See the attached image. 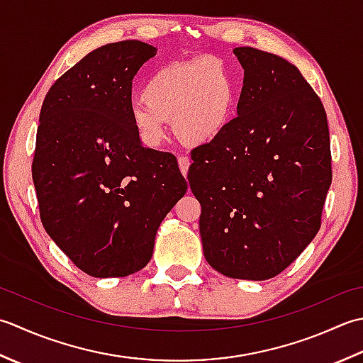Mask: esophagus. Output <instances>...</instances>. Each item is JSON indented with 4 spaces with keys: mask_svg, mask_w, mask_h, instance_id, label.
I'll return each instance as SVG.
<instances>
[{
    "mask_svg": "<svg viewBox=\"0 0 363 363\" xmlns=\"http://www.w3.org/2000/svg\"><path fill=\"white\" fill-rule=\"evenodd\" d=\"M189 166H191V161H189L188 157H179V167H180V171H182V174H183L184 177L188 175Z\"/></svg>",
    "mask_w": 363,
    "mask_h": 363,
    "instance_id": "esophagus-1",
    "label": "esophagus"
}]
</instances>
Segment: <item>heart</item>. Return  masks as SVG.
I'll return each mask as SVG.
<instances>
[{
    "mask_svg": "<svg viewBox=\"0 0 363 363\" xmlns=\"http://www.w3.org/2000/svg\"><path fill=\"white\" fill-rule=\"evenodd\" d=\"M236 81L216 57L203 56L155 70L143 89V99L130 109L140 143L158 147L172 122L177 139L188 147L214 143L232 123Z\"/></svg>",
    "mask_w": 363,
    "mask_h": 363,
    "instance_id": "obj_1",
    "label": "heart"
}]
</instances>
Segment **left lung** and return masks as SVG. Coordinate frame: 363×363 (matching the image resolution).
I'll list each match as a JSON object with an SVG mask.
<instances>
[{"label":"left lung","mask_w":363,"mask_h":363,"mask_svg":"<svg viewBox=\"0 0 363 363\" xmlns=\"http://www.w3.org/2000/svg\"><path fill=\"white\" fill-rule=\"evenodd\" d=\"M232 123L191 152L203 255L220 274L266 280L301 255L321 227L332 182L328 117L296 65L252 47Z\"/></svg>","instance_id":"left-lung-1"}]
</instances>
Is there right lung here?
<instances>
[{
	"mask_svg": "<svg viewBox=\"0 0 363 363\" xmlns=\"http://www.w3.org/2000/svg\"><path fill=\"white\" fill-rule=\"evenodd\" d=\"M157 48L108 43L45 95L33 182L42 224L92 277H125L150 262L162 219L188 189L172 153L145 149L131 125V81Z\"/></svg>",
	"mask_w": 363,
	"mask_h": 363,
	"instance_id": "1",
	"label": "right lung"
}]
</instances>
